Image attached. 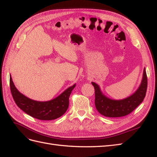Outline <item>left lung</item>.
<instances>
[{
    "mask_svg": "<svg viewBox=\"0 0 157 157\" xmlns=\"http://www.w3.org/2000/svg\"><path fill=\"white\" fill-rule=\"evenodd\" d=\"M92 83L95 89V105L99 113L106 117H122L129 114L143 101L147 89V76L144 68L143 79L138 88L132 95L122 100H113L108 98L102 93L97 83Z\"/></svg>",
    "mask_w": 157,
    "mask_h": 157,
    "instance_id": "8db88e82",
    "label": "left lung"
}]
</instances>
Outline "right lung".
I'll return each instance as SVG.
<instances>
[{
    "label": "right lung",
    "instance_id": "add662e5",
    "mask_svg": "<svg viewBox=\"0 0 157 157\" xmlns=\"http://www.w3.org/2000/svg\"><path fill=\"white\" fill-rule=\"evenodd\" d=\"M75 84L69 87L59 96L53 100L39 101L31 100L18 90L11 76H10V87L13 99L20 109L32 117L41 120H52L59 118L67 111L69 98Z\"/></svg>",
    "mask_w": 157,
    "mask_h": 157
}]
</instances>
